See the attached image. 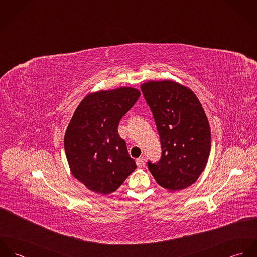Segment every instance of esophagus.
<instances>
[{"mask_svg": "<svg viewBox=\"0 0 257 257\" xmlns=\"http://www.w3.org/2000/svg\"><path fill=\"white\" fill-rule=\"evenodd\" d=\"M136 162H137V165H138V167H139V168H144V167L146 166V162L144 161V159H143V158H139V159H137V160H136Z\"/></svg>", "mask_w": 257, "mask_h": 257, "instance_id": "34e87169", "label": "esophagus"}]
</instances>
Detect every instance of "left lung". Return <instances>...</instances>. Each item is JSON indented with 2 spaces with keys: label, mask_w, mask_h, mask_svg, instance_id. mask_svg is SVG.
Returning <instances> with one entry per match:
<instances>
[{
  "label": "left lung",
  "mask_w": 257,
  "mask_h": 257,
  "mask_svg": "<svg viewBox=\"0 0 257 257\" xmlns=\"http://www.w3.org/2000/svg\"><path fill=\"white\" fill-rule=\"evenodd\" d=\"M141 89L162 149L160 160L148 161V169L164 189H185L197 181L209 159L211 128L205 110L191 89L174 81H149Z\"/></svg>",
  "instance_id": "1"
}]
</instances>
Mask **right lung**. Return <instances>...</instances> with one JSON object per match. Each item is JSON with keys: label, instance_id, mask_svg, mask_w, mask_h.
Listing matches in <instances>:
<instances>
[{"label": "right lung", "instance_id": "right-lung-1", "mask_svg": "<svg viewBox=\"0 0 257 257\" xmlns=\"http://www.w3.org/2000/svg\"><path fill=\"white\" fill-rule=\"evenodd\" d=\"M140 96L131 87L99 91L86 96L75 110L64 148L74 177L89 190L110 194L137 168L117 126Z\"/></svg>", "mask_w": 257, "mask_h": 257}]
</instances>
